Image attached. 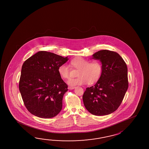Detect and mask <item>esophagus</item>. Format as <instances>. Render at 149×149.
Segmentation results:
<instances>
[{
	"label": "esophagus",
	"mask_w": 149,
	"mask_h": 149,
	"mask_svg": "<svg viewBox=\"0 0 149 149\" xmlns=\"http://www.w3.org/2000/svg\"><path fill=\"white\" fill-rule=\"evenodd\" d=\"M76 87H72V86H70V87H68V89H73L74 88H75Z\"/></svg>",
	"instance_id": "34e87169"
}]
</instances>
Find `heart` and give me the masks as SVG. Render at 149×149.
Returning <instances> with one entry per match:
<instances>
[{
	"mask_svg": "<svg viewBox=\"0 0 149 149\" xmlns=\"http://www.w3.org/2000/svg\"><path fill=\"white\" fill-rule=\"evenodd\" d=\"M70 66L78 70L77 78H70L68 84L71 86L88 84H93L97 81L102 73V64L97 61L90 62L81 57L74 58L70 62ZM70 71L66 64H62L58 68V73L62 78L68 79L70 77Z\"/></svg>",
	"mask_w": 149,
	"mask_h": 149,
	"instance_id": "b5f03b06",
	"label": "heart"
}]
</instances>
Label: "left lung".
<instances>
[{
	"label": "left lung",
	"mask_w": 149,
	"mask_h": 149,
	"mask_svg": "<svg viewBox=\"0 0 149 149\" xmlns=\"http://www.w3.org/2000/svg\"><path fill=\"white\" fill-rule=\"evenodd\" d=\"M92 58L101 61L103 71L95 85L86 88L84 104L93 115L111 114L120 106L128 87L126 64L117 53L105 49L96 52Z\"/></svg>",
	"instance_id": "8db88e82"
}]
</instances>
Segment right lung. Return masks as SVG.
<instances>
[{"label": "right lung", "mask_w": 149, "mask_h": 149, "mask_svg": "<svg viewBox=\"0 0 149 149\" xmlns=\"http://www.w3.org/2000/svg\"><path fill=\"white\" fill-rule=\"evenodd\" d=\"M68 60V57L40 51L23 64L19 92L25 107L31 114L48 119L61 111L68 85L58 73V68Z\"/></svg>", "instance_id": "add662e5"}]
</instances>
